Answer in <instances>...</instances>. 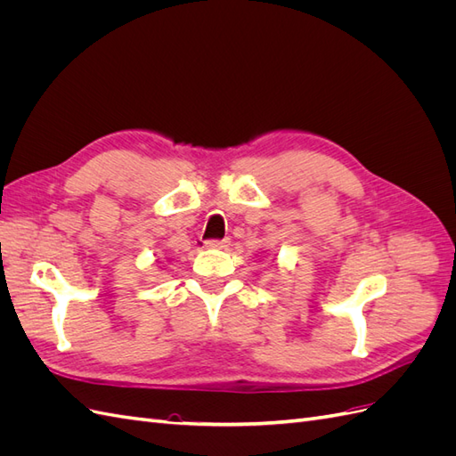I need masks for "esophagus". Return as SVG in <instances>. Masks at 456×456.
Returning a JSON list of instances; mask_svg holds the SVG:
<instances>
[{
	"instance_id": "1",
	"label": "esophagus",
	"mask_w": 456,
	"mask_h": 456,
	"mask_svg": "<svg viewBox=\"0 0 456 456\" xmlns=\"http://www.w3.org/2000/svg\"><path fill=\"white\" fill-rule=\"evenodd\" d=\"M230 245V240H207L205 247H209V249H226Z\"/></svg>"
}]
</instances>
